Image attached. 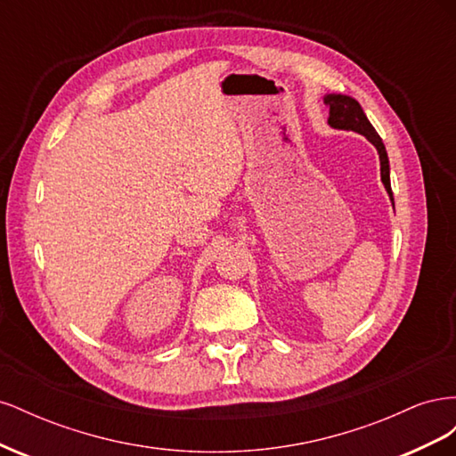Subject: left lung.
<instances>
[{"instance_id": "obj_1", "label": "left lung", "mask_w": 456, "mask_h": 456, "mask_svg": "<svg viewBox=\"0 0 456 456\" xmlns=\"http://www.w3.org/2000/svg\"><path fill=\"white\" fill-rule=\"evenodd\" d=\"M325 106L329 108V126L335 129H346V131H355L363 134L369 142H372L379 150V158H380V178L388 190V194L394 203L392 196V186H390V163H388V154H386V148L382 144V139L375 127L370 126V121L363 114V108L360 106L355 99H350L346 94H327L325 96Z\"/></svg>"}]
</instances>
